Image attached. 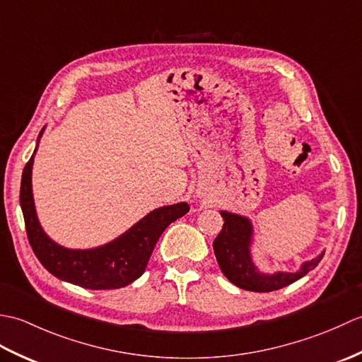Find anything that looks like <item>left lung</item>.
<instances>
[{
	"mask_svg": "<svg viewBox=\"0 0 362 362\" xmlns=\"http://www.w3.org/2000/svg\"><path fill=\"white\" fill-rule=\"evenodd\" d=\"M219 213L224 218V226L216 240L213 241L214 255H216L222 274L241 289L253 292L281 289L313 271L325 253V249H322L319 255L302 261V264L294 272L261 271L253 258L257 236L252 219L227 210H221ZM334 222H332V226Z\"/></svg>",
	"mask_w": 362,
	"mask_h": 362,
	"instance_id": "8db88e82",
	"label": "left lung"
}]
</instances>
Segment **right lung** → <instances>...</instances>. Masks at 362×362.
I'll use <instances>...</instances> for the list:
<instances>
[{
	"mask_svg": "<svg viewBox=\"0 0 362 362\" xmlns=\"http://www.w3.org/2000/svg\"><path fill=\"white\" fill-rule=\"evenodd\" d=\"M46 126L40 130L33 157L23 169L20 205L29 244L43 267L59 280L87 289H118L140 279L160 235L189 211L187 202L163 205L149 211L115 240L90 249H70L45 232L35 210L33 166Z\"/></svg>",
	"mask_w": 362,
	"mask_h": 362,
	"instance_id": "right-lung-1",
	"label": "right lung"
}]
</instances>
